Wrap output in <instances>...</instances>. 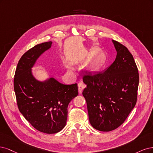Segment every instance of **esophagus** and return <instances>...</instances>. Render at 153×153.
<instances>
[{"instance_id":"34e87169","label":"esophagus","mask_w":153,"mask_h":153,"mask_svg":"<svg viewBox=\"0 0 153 153\" xmlns=\"http://www.w3.org/2000/svg\"><path fill=\"white\" fill-rule=\"evenodd\" d=\"M85 87H86V85L82 82H80L78 83V90H79V93L80 94L82 93V90L85 89Z\"/></svg>"}]
</instances>
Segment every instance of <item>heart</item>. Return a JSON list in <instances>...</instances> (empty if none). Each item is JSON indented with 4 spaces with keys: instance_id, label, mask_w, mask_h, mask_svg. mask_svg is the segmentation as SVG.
Segmentation results:
<instances>
[{
    "instance_id": "1",
    "label": "heart",
    "mask_w": 153,
    "mask_h": 153,
    "mask_svg": "<svg viewBox=\"0 0 153 153\" xmlns=\"http://www.w3.org/2000/svg\"><path fill=\"white\" fill-rule=\"evenodd\" d=\"M105 63H106V56L104 53L98 54L94 61L95 66L97 68L103 67L105 65Z\"/></svg>"
}]
</instances>
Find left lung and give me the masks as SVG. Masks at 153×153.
<instances>
[{
    "label": "left lung",
    "mask_w": 153,
    "mask_h": 153,
    "mask_svg": "<svg viewBox=\"0 0 153 153\" xmlns=\"http://www.w3.org/2000/svg\"><path fill=\"white\" fill-rule=\"evenodd\" d=\"M116 60L105 71L84 74L87 87L82 91L91 125L102 131L116 129L125 122L137 99L139 71L131 54L122 44L112 41Z\"/></svg>",
    "instance_id": "left-lung-1"
}]
</instances>
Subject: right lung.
I'll return each instance as SVG.
<instances>
[{
	"mask_svg": "<svg viewBox=\"0 0 153 153\" xmlns=\"http://www.w3.org/2000/svg\"><path fill=\"white\" fill-rule=\"evenodd\" d=\"M51 44H39L25 53L18 63L14 77L19 111L34 128L49 134H56L65 127L68 103L78 95L76 83L63 85L54 78L40 82L32 76L31 68Z\"/></svg>",
	"mask_w": 153,
	"mask_h": 153,
	"instance_id": "obj_1",
	"label": "right lung"
}]
</instances>
